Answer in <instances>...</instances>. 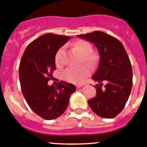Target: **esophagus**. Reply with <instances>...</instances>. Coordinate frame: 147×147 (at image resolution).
I'll return each mask as SVG.
<instances>
[{
    "instance_id": "obj_1",
    "label": "esophagus",
    "mask_w": 147,
    "mask_h": 147,
    "mask_svg": "<svg viewBox=\"0 0 147 147\" xmlns=\"http://www.w3.org/2000/svg\"><path fill=\"white\" fill-rule=\"evenodd\" d=\"M83 85V84H79V85H76V88H80Z\"/></svg>"
}]
</instances>
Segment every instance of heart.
<instances>
[{"label":"heart","instance_id":"b5f03b06","mask_svg":"<svg viewBox=\"0 0 147 147\" xmlns=\"http://www.w3.org/2000/svg\"><path fill=\"white\" fill-rule=\"evenodd\" d=\"M73 46L75 49L80 51V54L83 55L82 62L89 66H93L97 61V57L96 54H93V47L91 44L88 41L83 40H77L73 43ZM65 53V47L62 46L56 52L54 57V61L57 65H61L63 62V57ZM89 75V70L86 67H81L79 68L70 67H67L62 73L63 80L68 82L80 83L85 77Z\"/></svg>","mask_w":147,"mask_h":147}]
</instances>
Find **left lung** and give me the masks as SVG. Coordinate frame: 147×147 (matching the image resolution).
Instances as JSON below:
<instances>
[{
    "label": "left lung",
    "instance_id": "left-lung-1",
    "mask_svg": "<svg viewBox=\"0 0 147 147\" xmlns=\"http://www.w3.org/2000/svg\"><path fill=\"white\" fill-rule=\"evenodd\" d=\"M77 36L93 42L100 55L98 69L92 77L99 84L96 85V96L88 105L100 117H115L124 109L132 86V65L127 51L118 39L105 32L96 31ZM104 81L107 84L102 89Z\"/></svg>",
    "mask_w": 147,
    "mask_h": 147
}]
</instances>
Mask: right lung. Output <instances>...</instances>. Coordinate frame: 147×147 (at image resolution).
<instances>
[{
  "label": "right lung",
  "instance_id": "obj_1",
  "mask_svg": "<svg viewBox=\"0 0 147 147\" xmlns=\"http://www.w3.org/2000/svg\"><path fill=\"white\" fill-rule=\"evenodd\" d=\"M71 38L45 34L32 41L26 49L19 66L20 88L30 108L45 120L59 117L66 110L74 85L60 81L49 85L55 71L56 52Z\"/></svg>",
  "mask_w": 147,
  "mask_h": 147
}]
</instances>
